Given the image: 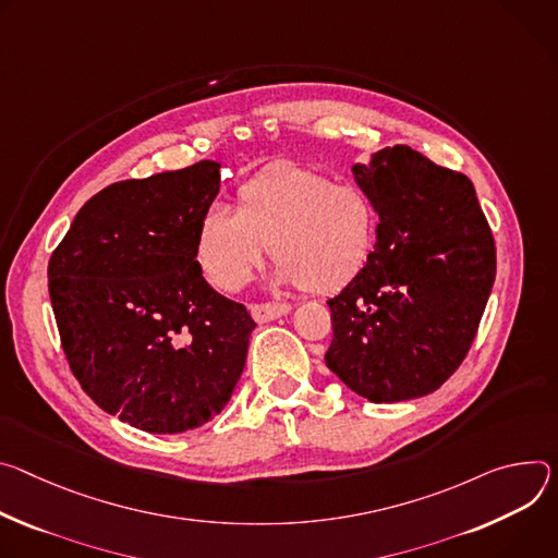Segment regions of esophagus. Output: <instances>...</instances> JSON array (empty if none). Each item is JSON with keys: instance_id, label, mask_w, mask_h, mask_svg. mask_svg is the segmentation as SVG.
Here are the masks:
<instances>
[{"instance_id": "1", "label": "esophagus", "mask_w": 558, "mask_h": 558, "mask_svg": "<svg viewBox=\"0 0 558 558\" xmlns=\"http://www.w3.org/2000/svg\"><path fill=\"white\" fill-rule=\"evenodd\" d=\"M288 313H290L288 303H257V305H251V315L257 324L275 322L279 317H286Z\"/></svg>"}]
</instances>
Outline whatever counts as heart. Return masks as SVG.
<instances>
[{"label": "heart", "instance_id": "obj_1", "mask_svg": "<svg viewBox=\"0 0 558 558\" xmlns=\"http://www.w3.org/2000/svg\"><path fill=\"white\" fill-rule=\"evenodd\" d=\"M379 210L365 191L307 168L247 179L236 210L213 204L197 223L195 259L210 286L236 292L253 279L270 245L275 283L335 292L369 262Z\"/></svg>", "mask_w": 558, "mask_h": 558}]
</instances>
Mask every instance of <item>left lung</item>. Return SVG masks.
Segmentation results:
<instances>
[{
    "instance_id": "left-lung-1",
    "label": "left lung",
    "mask_w": 558,
    "mask_h": 558,
    "mask_svg": "<svg viewBox=\"0 0 558 558\" xmlns=\"http://www.w3.org/2000/svg\"><path fill=\"white\" fill-rule=\"evenodd\" d=\"M379 210L375 253L328 301L326 365L375 403L418 399L465 359L497 275L472 181L410 146L352 166Z\"/></svg>"
}]
</instances>
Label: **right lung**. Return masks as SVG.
Masks as SVG:
<instances>
[{
  "mask_svg": "<svg viewBox=\"0 0 558 558\" xmlns=\"http://www.w3.org/2000/svg\"><path fill=\"white\" fill-rule=\"evenodd\" d=\"M221 163L108 185L48 262L61 345L82 390L150 435L213 421L243 373L257 324L213 290L195 259Z\"/></svg>",
  "mask_w": 558,
  "mask_h": 558,
  "instance_id": "1",
  "label": "right lung"
}]
</instances>
